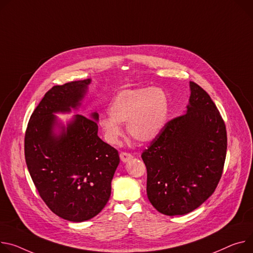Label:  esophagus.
I'll list each match as a JSON object with an SVG mask.
<instances>
[{
    "label": "esophagus",
    "mask_w": 253,
    "mask_h": 253,
    "mask_svg": "<svg viewBox=\"0 0 253 253\" xmlns=\"http://www.w3.org/2000/svg\"><path fill=\"white\" fill-rule=\"evenodd\" d=\"M120 158H121L123 163H127V162H129L130 159L133 158V155L129 152H121L120 153Z\"/></svg>",
    "instance_id": "34e87169"
}]
</instances>
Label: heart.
Here are the masks:
<instances>
[{"mask_svg":"<svg viewBox=\"0 0 253 253\" xmlns=\"http://www.w3.org/2000/svg\"><path fill=\"white\" fill-rule=\"evenodd\" d=\"M110 116L99 119L105 140L117 144L123 130L120 124L127 123V131L139 142H150L163 132L169 116L167 94L157 87L123 89L109 106Z\"/></svg>","mask_w":253,"mask_h":253,"instance_id":"obj_1","label":"heart"}]
</instances>
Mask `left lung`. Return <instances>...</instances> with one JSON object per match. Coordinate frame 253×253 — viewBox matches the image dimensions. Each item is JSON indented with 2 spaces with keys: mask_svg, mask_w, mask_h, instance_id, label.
I'll use <instances>...</instances> for the list:
<instances>
[{
  "mask_svg": "<svg viewBox=\"0 0 253 253\" xmlns=\"http://www.w3.org/2000/svg\"><path fill=\"white\" fill-rule=\"evenodd\" d=\"M190 87L187 113L169 121L141 154L148 200L168 216L188 214L208 199L226 158V126L216 105L196 83Z\"/></svg>",
  "mask_w": 253,
  "mask_h": 253,
  "instance_id": "8db88e82",
  "label": "left lung"
}]
</instances>
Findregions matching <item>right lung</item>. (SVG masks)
Returning <instances> with one entry per match:
<instances>
[{"mask_svg": "<svg viewBox=\"0 0 253 253\" xmlns=\"http://www.w3.org/2000/svg\"><path fill=\"white\" fill-rule=\"evenodd\" d=\"M90 80L52 86L32 113L25 133V159L48 208L62 219L83 222L98 215L111 196L119 153L98 136V113L77 114L67 126L54 113L78 109ZM61 128L56 134L55 126Z\"/></svg>", "mask_w": 253, "mask_h": 253, "instance_id": "1", "label": "right lung"}]
</instances>
